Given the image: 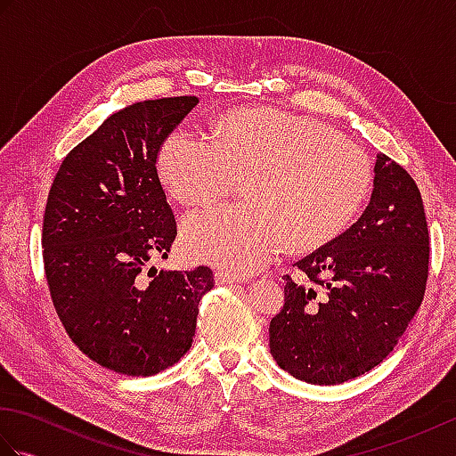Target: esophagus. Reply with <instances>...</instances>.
I'll return each mask as SVG.
<instances>
[{"mask_svg": "<svg viewBox=\"0 0 456 456\" xmlns=\"http://www.w3.org/2000/svg\"><path fill=\"white\" fill-rule=\"evenodd\" d=\"M216 280H217V284H235V282H240L239 276H233V274H229V273H223V270H219V273L216 274Z\"/></svg>", "mask_w": 456, "mask_h": 456, "instance_id": "esophagus-1", "label": "esophagus"}]
</instances>
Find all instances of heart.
<instances>
[{"mask_svg": "<svg viewBox=\"0 0 456 456\" xmlns=\"http://www.w3.org/2000/svg\"><path fill=\"white\" fill-rule=\"evenodd\" d=\"M168 191L190 208L216 206L247 178V203L191 216L186 253L247 276L286 245L323 247L341 235L372 186L366 154L327 125L280 110L231 113L216 134L180 127L159 154Z\"/></svg>", "mask_w": 456, "mask_h": 456, "instance_id": "b5f03b06", "label": "heart"}]
</instances>
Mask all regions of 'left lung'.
I'll return each instance as SVG.
<instances>
[{
  "label": "left lung",
  "instance_id": "8db88e82",
  "mask_svg": "<svg viewBox=\"0 0 456 456\" xmlns=\"http://www.w3.org/2000/svg\"><path fill=\"white\" fill-rule=\"evenodd\" d=\"M284 276L286 302L270 322V353L297 380L343 384L380 364L423 302L429 229L418 183L378 154L364 213Z\"/></svg>",
  "mask_w": 456,
  "mask_h": 456
}]
</instances>
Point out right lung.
Listing matches in <instances>:
<instances>
[{
	"label": "right lung",
	"mask_w": 456,
	"mask_h": 456,
	"mask_svg": "<svg viewBox=\"0 0 456 456\" xmlns=\"http://www.w3.org/2000/svg\"><path fill=\"white\" fill-rule=\"evenodd\" d=\"M196 95L133 103L66 154L43 219L45 274L68 337L94 362L152 376L178 362L196 335L209 266L157 270L178 235L159 176L168 134Z\"/></svg>",
	"instance_id": "obj_1"
}]
</instances>
